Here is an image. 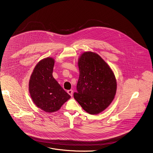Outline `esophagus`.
Returning a JSON list of instances; mask_svg holds the SVG:
<instances>
[{
	"mask_svg": "<svg viewBox=\"0 0 153 153\" xmlns=\"http://www.w3.org/2000/svg\"><path fill=\"white\" fill-rule=\"evenodd\" d=\"M67 92H68V94L71 96V97H72L73 96V90H68V91H67Z\"/></svg>",
	"mask_w": 153,
	"mask_h": 153,
	"instance_id": "esophagus-1",
	"label": "esophagus"
}]
</instances>
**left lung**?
I'll list each match as a JSON object with an SVG mask.
<instances>
[{"label":"left lung","mask_w":153,"mask_h":153,"mask_svg":"<svg viewBox=\"0 0 153 153\" xmlns=\"http://www.w3.org/2000/svg\"><path fill=\"white\" fill-rule=\"evenodd\" d=\"M79 78L74 98L91 114L105 110L114 98L117 82L110 66L97 53L85 52L78 60Z\"/></svg>","instance_id":"obj_1"}]
</instances>
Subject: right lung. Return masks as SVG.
Returning a JSON list of instances; mask_svg holds the SVG:
<instances>
[{
	"label": "right lung",
	"instance_id": "obj_1",
	"mask_svg": "<svg viewBox=\"0 0 153 153\" xmlns=\"http://www.w3.org/2000/svg\"><path fill=\"white\" fill-rule=\"evenodd\" d=\"M54 64L51 57L40 60L29 80L28 89L33 102L47 113L57 111L71 98L52 76Z\"/></svg>",
	"mask_w": 153,
	"mask_h": 153
}]
</instances>
